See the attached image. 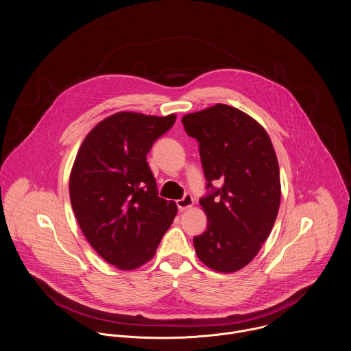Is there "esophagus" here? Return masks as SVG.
Wrapping results in <instances>:
<instances>
[{"label": "esophagus", "instance_id": "esophagus-1", "mask_svg": "<svg viewBox=\"0 0 351 351\" xmlns=\"http://www.w3.org/2000/svg\"><path fill=\"white\" fill-rule=\"evenodd\" d=\"M177 206H178V210H180V211H186V210H189V208L193 206V197H192V195L186 193L182 199L177 200Z\"/></svg>", "mask_w": 351, "mask_h": 351}]
</instances>
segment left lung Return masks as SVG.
<instances>
[{
    "instance_id": "obj_1",
    "label": "left lung",
    "mask_w": 351,
    "mask_h": 351,
    "mask_svg": "<svg viewBox=\"0 0 351 351\" xmlns=\"http://www.w3.org/2000/svg\"><path fill=\"white\" fill-rule=\"evenodd\" d=\"M182 123L199 141L211 189L200 199L207 230L193 238L197 257L214 271L235 272L256 257L278 217L280 177L274 145L256 119L222 104L186 114ZM214 180L223 186L214 189Z\"/></svg>"
}]
</instances>
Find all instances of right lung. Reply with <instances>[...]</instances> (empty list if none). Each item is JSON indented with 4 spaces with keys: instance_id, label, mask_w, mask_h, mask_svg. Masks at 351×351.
<instances>
[{
    "instance_id": "right-lung-1",
    "label": "right lung",
    "mask_w": 351,
    "mask_h": 351,
    "mask_svg": "<svg viewBox=\"0 0 351 351\" xmlns=\"http://www.w3.org/2000/svg\"><path fill=\"white\" fill-rule=\"evenodd\" d=\"M176 122L119 112L101 121L76 155L69 196L77 223L94 250L118 269L148 263L177 215V204L158 196L147 163L154 141Z\"/></svg>"
}]
</instances>
